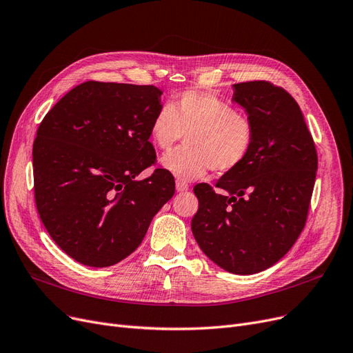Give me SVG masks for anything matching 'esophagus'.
Returning <instances> with one entry per match:
<instances>
[{
    "instance_id": "esophagus-1",
    "label": "esophagus",
    "mask_w": 353,
    "mask_h": 353,
    "mask_svg": "<svg viewBox=\"0 0 353 353\" xmlns=\"http://www.w3.org/2000/svg\"><path fill=\"white\" fill-rule=\"evenodd\" d=\"M176 191H179V192H182V191H188V188H190V185L187 184L185 181H182V179H176Z\"/></svg>"
}]
</instances>
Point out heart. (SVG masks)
I'll use <instances>...</instances> for the list:
<instances>
[{
  "label": "heart",
  "mask_w": 353,
  "mask_h": 353,
  "mask_svg": "<svg viewBox=\"0 0 353 353\" xmlns=\"http://www.w3.org/2000/svg\"><path fill=\"white\" fill-rule=\"evenodd\" d=\"M184 134L185 146L161 161L179 179L201 178L210 169L232 172L248 159L255 142L252 120L207 91L182 92L152 119L150 137L161 150L172 149Z\"/></svg>",
  "instance_id": "obj_1"
}]
</instances>
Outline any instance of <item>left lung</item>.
<instances>
[{
    "mask_svg": "<svg viewBox=\"0 0 353 353\" xmlns=\"http://www.w3.org/2000/svg\"><path fill=\"white\" fill-rule=\"evenodd\" d=\"M255 128L248 159L216 188L196 184L191 230L223 270L252 275L276 263L303 232L317 172V152L297 101L268 81L233 85Z\"/></svg>",
    "mask_w": 353,
    "mask_h": 353,
    "instance_id": "8db88e82",
    "label": "left lung"
}]
</instances>
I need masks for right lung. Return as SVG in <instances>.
<instances>
[{"label":"right lung","mask_w":353,"mask_h":353,"mask_svg":"<svg viewBox=\"0 0 353 353\" xmlns=\"http://www.w3.org/2000/svg\"><path fill=\"white\" fill-rule=\"evenodd\" d=\"M162 91L87 81L41 120L33 143L34 200L41 223L77 262L111 266L142 243L153 216L172 199L171 172L157 168L150 123Z\"/></svg>","instance_id":"1"}]
</instances>
